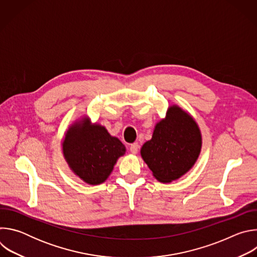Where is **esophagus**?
Returning <instances> with one entry per match:
<instances>
[{"mask_svg": "<svg viewBox=\"0 0 257 257\" xmlns=\"http://www.w3.org/2000/svg\"><path fill=\"white\" fill-rule=\"evenodd\" d=\"M138 150H139V144L138 143H133L131 144L130 146V152L133 154V155H136L138 153Z\"/></svg>", "mask_w": 257, "mask_h": 257, "instance_id": "1", "label": "esophagus"}]
</instances>
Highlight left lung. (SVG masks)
Masks as SVG:
<instances>
[{"label":"left lung","mask_w":257,"mask_h":257,"mask_svg":"<svg viewBox=\"0 0 257 257\" xmlns=\"http://www.w3.org/2000/svg\"><path fill=\"white\" fill-rule=\"evenodd\" d=\"M201 145L195 120L174 104L168 108L166 118L156 125L152 139L142 145L140 154L158 181L170 183L194 166Z\"/></svg>","instance_id":"left-lung-1"}]
</instances>
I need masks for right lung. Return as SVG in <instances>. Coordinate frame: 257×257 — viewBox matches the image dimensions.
<instances>
[{
  "label": "right lung",
  "instance_id": "add662e5",
  "mask_svg": "<svg viewBox=\"0 0 257 257\" xmlns=\"http://www.w3.org/2000/svg\"><path fill=\"white\" fill-rule=\"evenodd\" d=\"M62 146L70 169L89 185L104 182L117 160L126 153L117 137L109 135L103 126L91 125L88 118L69 127Z\"/></svg>",
  "mask_w": 257,
  "mask_h": 257
}]
</instances>
